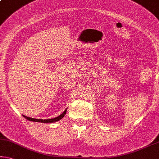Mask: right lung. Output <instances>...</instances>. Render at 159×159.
Returning <instances> with one entry per match:
<instances>
[{"instance_id": "right-lung-1", "label": "right lung", "mask_w": 159, "mask_h": 159, "mask_svg": "<svg viewBox=\"0 0 159 159\" xmlns=\"http://www.w3.org/2000/svg\"><path fill=\"white\" fill-rule=\"evenodd\" d=\"M66 110H67V108L66 110H64V112L62 113V114L60 115L59 116H58V117H55V118H52V119H47V120H41V119H35V118H31V117H27V116L25 115H22L23 117L25 118V119H27V120H30V121H32V122H42V123H53V122H57V121H59L60 120H61L63 117H64L65 115H66Z\"/></svg>"}]
</instances>
